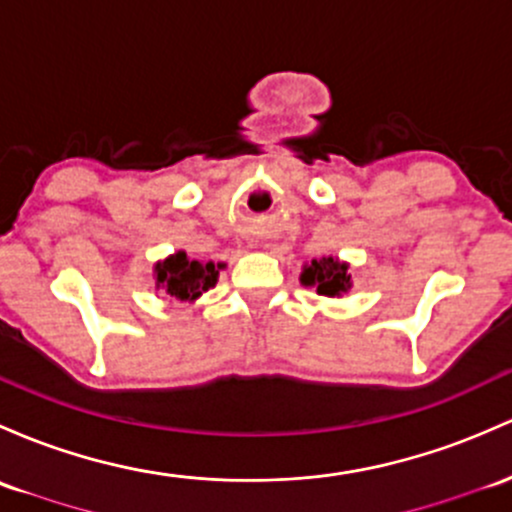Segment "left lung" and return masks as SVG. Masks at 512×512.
<instances>
[{"instance_id":"1","label":"left lung","mask_w":512,"mask_h":512,"mask_svg":"<svg viewBox=\"0 0 512 512\" xmlns=\"http://www.w3.org/2000/svg\"><path fill=\"white\" fill-rule=\"evenodd\" d=\"M300 283L317 288V293L327 295V298H339V295L351 288L349 263L339 261L334 256H322L320 261L312 258V263L302 268Z\"/></svg>"}]
</instances>
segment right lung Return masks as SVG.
<instances>
[{"mask_svg":"<svg viewBox=\"0 0 512 512\" xmlns=\"http://www.w3.org/2000/svg\"><path fill=\"white\" fill-rule=\"evenodd\" d=\"M222 268L224 263L192 261L185 251H175L173 256L156 263L153 278H156V290H161L166 298L195 302L202 293L214 288Z\"/></svg>","mask_w":512,"mask_h":512,"instance_id":"1","label":"right lung"}]
</instances>
